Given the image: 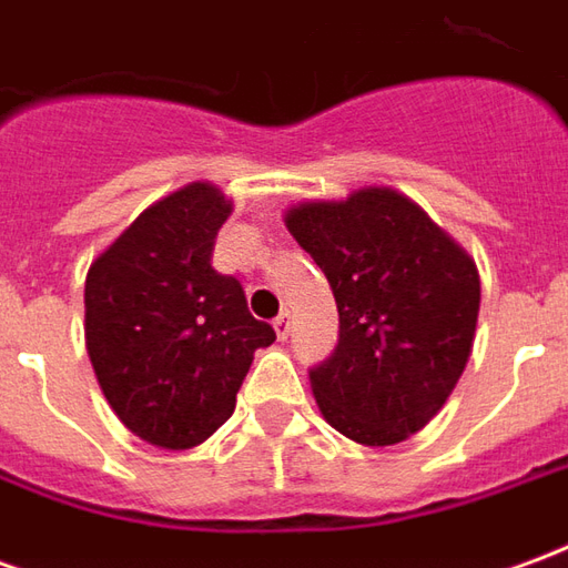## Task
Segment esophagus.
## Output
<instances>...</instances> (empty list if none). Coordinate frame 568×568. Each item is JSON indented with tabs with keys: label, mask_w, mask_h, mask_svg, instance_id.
Returning a JSON list of instances; mask_svg holds the SVG:
<instances>
[{
	"label": "esophagus",
	"mask_w": 568,
	"mask_h": 568,
	"mask_svg": "<svg viewBox=\"0 0 568 568\" xmlns=\"http://www.w3.org/2000/svg\"><path fill=\"white\" fill-rule=\"evenodd\" d=\"M273 332H276L280 341H288V334H292V313H288V310H283V313L273 320Z\"/></svg>",
	"instance_id": "esophagus-1"
}]
</instances>
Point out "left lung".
Instances as JSON below:
<instances>
[{"instance_id":"1","label":"left lung","mask_w":568,"mask_h":568,"mask_svg":"<svg viewBox=\"0 0 568 568\" xmlns=\"http://www.w3.org/2000/svg\"><path fill=\"white\" fill-rule=\"evenodd\" d=\"M285 227L332 285L334 353L310 371L322 417L365 447L426 426L471 356L480 310L475 258L393 187L304 200Z\"/></svg>"}]
</instances>
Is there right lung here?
I'll return each instance as SVG.
<instances>
[{
	"label": "right lung",
	"mask_w": 568,
	"mask_h": 568,
	"mask_svg": "<svg viewBox=\"0 0 568 568\" xmlns=\"http://www.w3.org/2000/svg\"><path fill=\"white\" fill-rule=\"evenodd\" d=\"M234 203L191 182L136 215L84 280V344L118 419L161 450H191L234 414L258 346L276 334L243 285L212 267Z\"/></svg>",
	"instance_id": "add662e5"
}]
</instances>
